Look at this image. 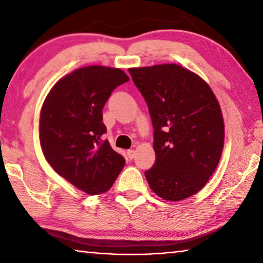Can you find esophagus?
<instances>
[{"label":"esophagus","mask_w":263,"mask_h":263,"mask_svg":"<svg viewBox=\"0 0 263 263\" xmlns=\"http://www.w3.org/2000/svg\"><path fill=\"white\" fill-rule=\"evenodd\" d=\"M127 157L132 160L133 158L136 157V151L135 149H128L127 151Z\"/></svg>","instance_id":"esophagus-1"}]
</instances>
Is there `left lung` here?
I'll list each match as a JSON object with an SVG mask.
<instances>
[{"label": "left lung", "mask_w": 263, "mask_h": 263, "mask_svg": "<svg viewBox=\"0 0 263 263\" xmlns=\"http://www.w3.org/2000/svg\"><path fill=\"white\" fill-rule=\"evenodd\" d=\"M154 127L151 189L168 202L197 194L215 173L225 127L216 95L204 80L176 64L128 68Z\"/></svg>", "instance_id": "obj_1"}]
</instances>
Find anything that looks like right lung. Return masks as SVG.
Wrapping results in <instances>:
<instances>
[{"label":"right lung","mask_w":263,"mask_h":263,"mask_svg":"<svg viewBox=\"0 0 263 263\" xmlns=\"http://www.w3.org/2000/svg\"><path fill=\"white\" fill-rule=\"evenodd\" d=\"M121 68L86 66L61 78L44 101L39 141L46 161L61 177L88 195L112 186L125 159L108 140L102 110L116 87L128 81Z\"/></svg>","instance_id":"right-lung-1"}]
</instances>
